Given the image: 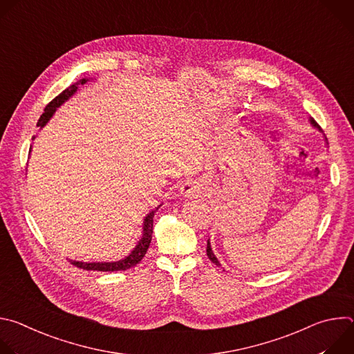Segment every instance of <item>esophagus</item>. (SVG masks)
Listing matches in <instances>:
<instances>
[{
  "label": "esophagus",
  "instance_id": "obj_1",
  "mask_svg": "<svg viewBox=\"0 0 354 354\" xmlns=\"http://www.w3.org/2000/svg\"><path fill=\"white\" fill-rule=\"evenodd\" d=\"M198 189L194 183H186L183 187H182V194H185L186 197H194L197 194Z\"/></svg>",
  "mask_w": 354,
  "mask_h": 354
}]
</instances>
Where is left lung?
Returning a JSON list of instances; mask_svg holds the SVG:
<instances>
[{"instance_id": "obj_1", "label": "left lung", "mask_w": 354, "mask_h": 354, "mask_svg": "<svg viewBox=\"0 0 354 354\" xmlns=\"http://www.w3.org/2000/svg\"><path fill=\"white\" fill-rule=\"evenodd\" d=\"M311 123H313V126L314 127H317V129H319L321 130V127H319V124L314 120V119H311ZM206 252H207V257H209V259L213 262V263H216L217 266H220V262L217 261V258L214 257V254H213V250H212V246H210V242L207 241V249H206Z\"/></svg>"}]
</instances>
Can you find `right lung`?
Listing matches in <instances>:
<instances>
[{
  "mask_svg": "<svg viewBox=\"0 0 354 354\" xmlns=\"http://www.w3.org/2000/svg\"><path fill=\"white\" fill-rule=\"evenodd\" d=\"M88 80H81L80 82H75L73 85H70L67 89H64L60 95H57L52 102H50L46 108H44V112L41 113L39 122H37V126L39 127H43L48 119L53 116V113L56 112V108H59L63 102H66V100L77 91L78 85L81 84H85ZM154 214H156V210L151 212L145 220H144V227H142V238L138 241L137 246L134 248V250L131 252V254L123 259V261H119V262H112V263H84V262H71L74 266L80 268V269H84V270H97V272H119V270H127L133 266H136L138 262H141V259L145 257L147 254V249L151 243V238H153V221H154Z\"/></svg>",
  "mask_w": 354,
  "mask_h": 354,
  "instance_id": "add662e5",
  "label": "right lung"
}]
</instances>
